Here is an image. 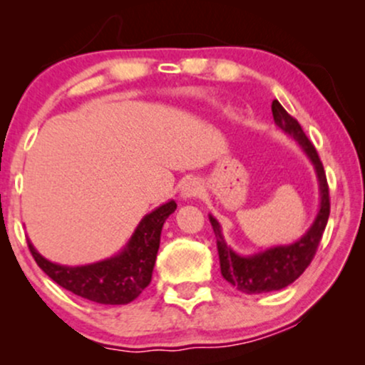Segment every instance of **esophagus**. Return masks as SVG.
Returning a JSON list of instances; mask_svg holds the SVG:
<instances>
[{"mask_svg":"<svg viewBox=\"0 0 365 365\" xmlns=\"http://www.w3.org/2000/svg\"><path fill=\"white\" fill-rule=\"evenodd\" d=\"M199 190L200 187L195 180H187V182L182 185V188H180V195H182L183 199H192V197L199 194Z\"/></svg>","mask_w":365,"mask_h":365,"instance_id":"34e87169","label":"esophagus"}]
</instances>
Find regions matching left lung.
<instances>
[{
	"label": "left lung",
	"mask_w": 365,
	"mask_h": 365,
	"mask_svg": "<svg viewBox=\"0 0 365 365\" xmlns=\"http://www.w3.org/2000/svg\"><path fill=\"white\" fill-rule=\"evenodd\" d=\"M271 111H273L274 123L299 142L300 148L311 159L317 175V182H319L321 206L312 226L300 240L293 242L290 245L271 247L264 252L252 255H238L235 250H232V247L226 245L220 223L216 217L209 216L216 235L221 274L226 282L232 283L237 290L244 293L276 292L295 282L312 262L329 217V187L316 148L307 139L299 121L288 115L287 110L276 99L271 104Z\"/></svg>",
	"instance_id": "obj_1"
}]
</instances>
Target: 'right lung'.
<instances>
[{"mask_svg": "<svg viewBox=\"0 0 365 365\" xmlns=\"http://www.w3.org/2000/svg\"><path fill=\"white\" fill-rule=\"evenodd\" d=\"M175 209V200L154 209L142 217L127 247L120 254L87 266L72 267L54 264L44 259L27 240L29 250L37 266L65 290L91 302L123 305L135 300L150 283L163 225Z\"/></svg>", "mask_w": 365, "mask_h": 365, "instance_id": "add662e5", "label": "right lung"}]
</instances>
